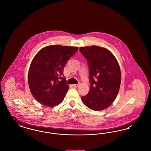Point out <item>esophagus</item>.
Segmentation results:
<instances>
[{"label": "esophagus", "instance_id": "obj_1", "mask_svg": "<svg viewBox=\"0 0 151 151\" xmlns=\"http://www.w3.org/2000/svg\"><path fill=\"white\" fill-rule=\"evenodd\" d=\"M72 86L75 87V88H77V87H78L79 86V84H73Z\"/></svg>", "mask_w": 151, "mask_h": 151}]
</instances>
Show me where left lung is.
Listing matches in <instances>:
<instances>
[{"instance_id":"left-lung-1","label":"left lung","mask_w":151,"mask_h":151,"mask_svg":"<svg viewBox=\"0 0 151 151\" xmlns=\"http://www.w3.org/2000/svg\"><path fill=\"white\" fill-rule=\"evenodd\" d=\"M81 53L89 65L90 90L81 97L88 108L100 111L109 108L119 91L121 73L119 63L113 54L98 46L81 47Z\"/></svg>"}]
</instances>
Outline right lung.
Segmentation results:
<instances>
[{
    "instance_id": "right-lung-1",
    "label": "right lung",
    "mask_w": 151,
    "mask_h": 151,
    "mask_svg": "<svg viewBox=\"0 0 151 151\" xmlns=\"http://www.w3.org/2000/svg\"><path fill=\"white\" fill-rule=\"evenodd\" d=\"M78 50V47L56 45L44 47L36 54L28 79L31 93L38 102L50 108L64 100L69 86L61 76L67 60Z\"/></svg>"
}]
</instances>
